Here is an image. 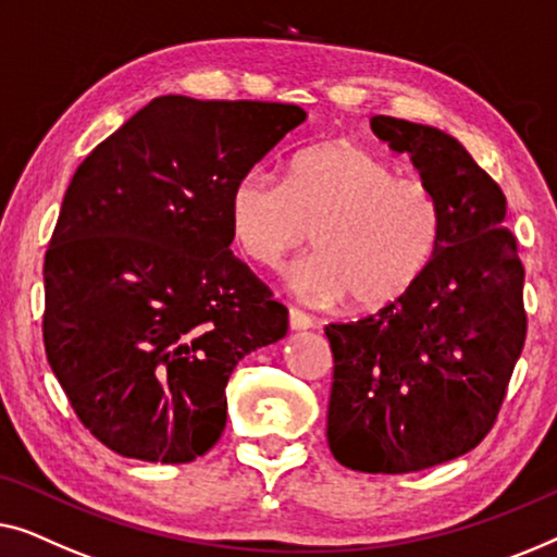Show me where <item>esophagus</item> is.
<instances>
[{"label":"esophagus","mask_w":557,"mask_h":557,"mask_svg":"<svg viewBox=\"0 0 557 557\" xmlns=\"http://www.w3.org/2000/svg\"><path fill=\"white\" fill-rule=\"evenodd\" d=\"M287 323H289V331L297 333V331H308V327H312V318L305 315V312L289 308L287 312Z\"/></svg>","instance_id":"esophagus-1"}]
</instances>
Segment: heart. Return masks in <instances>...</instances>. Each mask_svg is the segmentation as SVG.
<instances>
[{"instance_id":"b5f03b06","label":"heart","mask_w":557,"mask_h":557,"mask_svg":"<svg viewBox=\"0 0 557 557\" xmlns=\"http://www.w3.org/2000/svg\"><path fill=\"white\" fill-rule=\"evenodd\" d=\"M226 226L257 268H275L310 237L315 252L289 270L312 305L350 300L358 312L401 302L436 260L444 209L434 189L371 148L333 140L295 153L285 178L242 174L226 197Z\"/></svg>"}]
</instances>
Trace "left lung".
I'll use <instances>...</instances> for the list:
<instances>
[{
  "label": "left lung",
  "instance_id": "1",
  "mask_svg": "<svg viewBox=\"0 0 557 557\" xmlns=\"http://www.w3.org/2000/svg\"><path fill=\"white\" fill-rule=\"evenodd\" d=\"M444 209L432 270L401 302L327 325V446L343 467L409 474L474 449L495 424L524 343L517 242L507 199L465 146L434 125L375 115Z\"/></svg>",
  "mask_w": 557,
  "mask_h": 557
}]
</instances>
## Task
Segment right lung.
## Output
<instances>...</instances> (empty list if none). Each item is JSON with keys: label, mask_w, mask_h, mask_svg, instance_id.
Wrapping results in <instances>:
<instances>
[{"label": "right lung", "mask_w": 557, "mask_h": 557, "mask_svg": "<svg viewBox=\"0 0 557 557\" xmlns=\"http://www.w3.org/2000/svg\"><path fill=\"white\" fill-rule=\"evenodd\" d=\"M308 113L161 96L92 148L45 257V350L90 434L186 465L226 426V381L287 310L230 252L226 197Z\"/></svg>", "instance_id": "right-lung-1"}]
</instances>
